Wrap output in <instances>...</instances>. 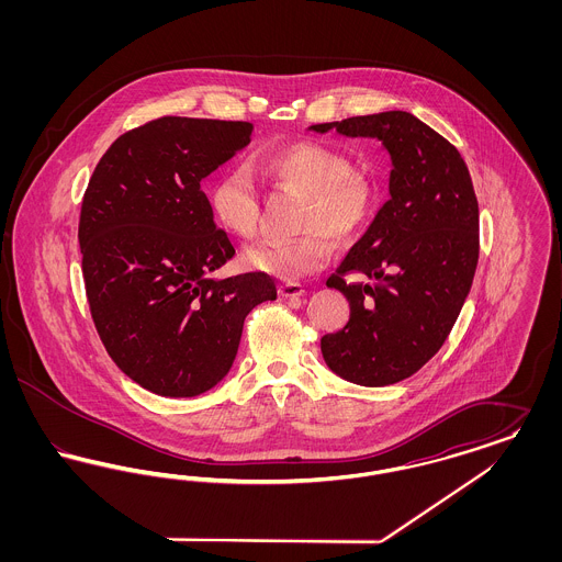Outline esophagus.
Masks as SVG:
<instances>
[{
	"mask_svg": "<svg viewBox=\"0 0 562 562\" xmlns=\"http://www.w3.org/2000/svg\"><path fill=\"white\" fill-rule=\"evenodd\" d=\"M280 294L286 299H296V296L305 294V286L299 282H284V284H280Z\"/></svg>",
	"mask_w": 562,
	"mask_h": 562,
	"instance_id": "obj_1",
	"label": "esophagus"
}]
</instances>
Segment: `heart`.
<instances>
[{
  "mask_svg": "<svg viewBox=\"0 0 562 562\" xmlns=\"http://www.w3.org/2000/svg\"><path fill=\"white\" fill-rule=\"evenodd\" d=\"M273 183L303 193L299 236L289 241H261L241 255L246 268L296 280L321 271L333 257V240H353L373 211V188L351 172L346 156L318 143H294L268 151L259 160ZM209 206L221 229L250 238L257 232L259 188L246 166L225 168L209 189Z\"/></svg>",
  "mask_w": 562,
  "mask_h": 562,
  "instance_id": "obj_1",
  "label": "heart"
}]
</instances>
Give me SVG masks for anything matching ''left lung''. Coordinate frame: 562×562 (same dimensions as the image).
<instances>
[{
    "label": "left lung",
    "mask_w": 562,
    "mask_h": 562,
    "mask_svg": "<svg viewBox=\"0 0 562 562\" xmlns=\"http://www.w3.org/2000/svg\"><path fill=\"white\" fill-rule=\"evenodd\" d=\"M310 131L376 138L390 154V200L326 280L346 294L348 324L324 335L321 348L326 367L346 381L398 383L442 348L474 280L479 202L468 166L445 136L408 111Z\"/></svg>",
    "instance_id": "left-lung-1"
}]
</instances>
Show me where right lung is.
<instances>
[{
	"instance_id": "obj_1",
	"label": "right lung",
	"mask_w": 562,
	"mask_h": 562,
	"mask_svg": "<svg viewBox=\"0 0 562 562\" xmlns=\"http://www.w3.org/2000/svg\"><path fill=\"white\" fill-rule=\"evenodd\" d=\"M250 134L248 122L154 120L113 140L83 193L92 321L111 360L158 396L214 387L236 360L244 318L278 294L268 273L213 278L236 250L200 186Z\"/></svg>"
}]
</instances>
